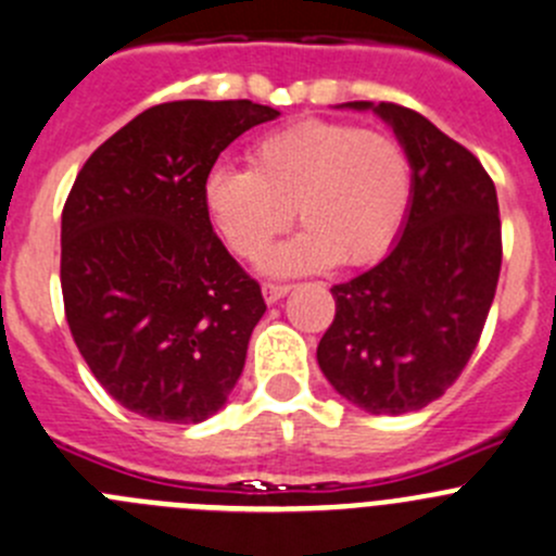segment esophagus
I'll use <instances>...</instances> for the list:
<instances>
[{
	"instance_id": "esophagus-1",
	"label": "esophagus",
	"mask_w": 556,
	"mask_h": 556,
	"mask_svg": "<svg viewBox=\"0 0 556 556\" xmlns=\"http://www.w3.org/2000/svg\"><path fill=\"white\" fill-rule=\"evenodd\" d=\"M290 293V285H263V299H266V304H277L279 299H285V295Z\"/></svg>"
}]
</instances>
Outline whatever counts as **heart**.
<instances>
[{
  "instance_id": "obj_1",
  "label": "heart",
  "mask_w": 556,
  "mask_h": 556,
  "mask_svg": "<svg viewBox=\"0 0 556 556\" xmlns=\"http://www.w3.org/2000/svg\"><path fill=\"white\" fill-rule=\"evenodd\" d=\"M201 195L225 244L247 261L271 247L295 208L304 230L263 263L274 277H290L386 255L407 217L413 168L391 135L304 118L257 138L250 168L214 165Z\"/></svg>"
}]
</instances>
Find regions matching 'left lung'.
<instances>
[{"mask_svg":"<svg viewBox=\"0 0 556 556\" xmlns=\"http://www.w3.org/2000/svg\"><path fill=\"white\" fill-rule=\"evenodd\" d=\"M396 132L413 168L402 236L386 257L333 285L337 315L317 364L371 415L427 407L470 361L503 263L497 190L483 165L427 116L393 102H344Z\"/></svg>","mask_w":556,"mask_h":556,"instance_id":"1","label":"left lung"}]
</instances>
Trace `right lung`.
Returning <instances> with one entry per match:
<instances>
[{
  "mask_svg": "<svg viewBox=\"0 0 556 556\" xmlns=\"http://www.w3.org/2000/svg\"><path fill=\"white\" fill-rule=\"evenodd\" d=\"M277 116L252 100L163 102L111 135L70 190V331L97 382L149 421H206L239 382L266 301L214 233L201 187L223 149Z\"/></svg>",
  "mask_w": 556,
  "mask_h": 556,
  "instance_id": "obj_1",
  "label": "right lung"
}]
</instances>
